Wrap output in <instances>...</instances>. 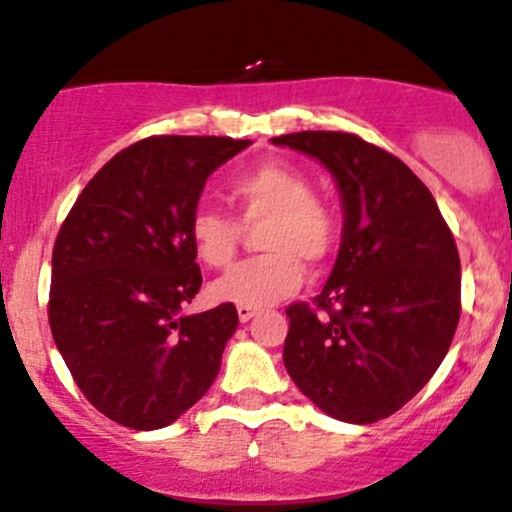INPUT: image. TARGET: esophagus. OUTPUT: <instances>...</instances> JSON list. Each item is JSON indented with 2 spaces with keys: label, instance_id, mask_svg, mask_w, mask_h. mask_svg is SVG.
<instances>
[{
  "label": "esophagus",
  "instance_id": "34e87169",
  "mask_svg": "<svg viewBox=\"0 0 512 512\" xmlns=\"http://www.w3.org/2000/svg\"><path fill=\"white\" fill-rule=\"evenodd\" d=\"M257 314V309H252V306H238V319L245 324V321H250L252 316Z\"/></svg>",
  "mask_w": 512,
  "mask_h": 512
}]
</instances>
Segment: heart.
Masks as SVG:
<instances>
[{
    "label": "heart",
    "mask_w": 512,
    "mask_h": 512,
    "mask_svg": "<svg viewBox=\"0 0 512 512\" xmlns=\"http://www.w3.org/2000/svg\"><path fill=\"white\" fill-rule=\"evenodd\" d=\"M235 215L198 203L188 215V240L198 260L223 270L238 255L242 225H257L260 247L255 260L240 262L211 284L213 299L238 306H267L289 297L304 282V265L321 270L338 247V215L326 198L311 193V181L297 166L262 161L230 179Z\"/></svg>",
    "instance_id": "1"
}]
</instances>
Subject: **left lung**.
Segmentation results:
<instances>
[{"label":"left lung","mask_w":512,"mask_h":512,"mask_svg":"<svg viewBox=\"0 0 512 512\" xmlns=\"http://www.w3.org/2000/svg\"><path fill=\"white\" fill-rule=\"evenodd\" d=\"M272 144L316 157L346 223L314 304L287 306L284 365L341 422L390 417L429 383L461 316V262L429 188L395 154L351 132H294Z\"/></svg>","instance_id":"1"}]
</instances>
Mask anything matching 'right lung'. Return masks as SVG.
Here are the masks:
<instances>
[{
	"mask_svg": "<svg viewBox=\"0 0 512 512\" xmlns=\"http://www.w3.org/2000/svg\"><path fill=\"white\" fill-rule=\"evenodd\" d=\"M250 139L161 134L129 144L88 181L58 230L48 324L95 410L161 429L196 405L238 328L235 304L184 316L201 289L188 215L206 179Z\"/></svg>",
	"mask_w": 512,
	"mask_h": 512,
	"instance_id": "right-lung-1",
	"label": "right lung"
}]
</instances>
